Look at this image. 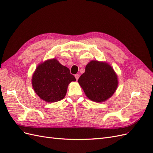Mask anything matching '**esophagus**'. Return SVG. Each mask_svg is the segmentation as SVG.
Listing matches in <instances>:
<instances>
[{
    "label": "esophagus",
    "mask_w": 153,
    "mask_h": 153,
    "mask_svg": "<svg viewBox=\"0 0 153 153\" xmlns=\"http://www.w3.org/2000/svg\"><path fill=\"white\" fill-rule=\"evenodd\" d=\"M75 76V78L76 79V80H77L78 79V78H79V75H78V74H76Z\"/></svg>",
    "instance_id": "esophagus-1"
}]
</instances>
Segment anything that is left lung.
I'll return each instance as SVG.
<instances>
[{"label": "left lung", "mask_w": 153, "mask_h": 153, "mask_svg": "<svg viewBox=\"0 0 153 153\" xmlns=\"http://www.w3.org/2000/svg\"><path fill=\"white\" fill-rule=\"evenodd\" d=\"M78 84L89 99L97 103L110 98L118 86L116 73L106 62L91 61L79 78Z\"/></svg>", "instance_id": "8db88e82"}]
</instances>
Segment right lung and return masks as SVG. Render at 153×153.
<instances>
[{"label": "right lung", "instance_id": "right-lung-1", "mask_svg": "<svg viewBox=\"0 0 153 153\" xmlns=\"http://www.w3.org/2000/svg\"><path fill=\"white\" fill-rule=\"evenodd\" d=\"M76 81L69 68L57 59H49L36 68L32 77V85L41 99L48 103L56 102L65 97L68 86Z\"/></svg>", "mask_w": 153, "mask_h": 153}]
</instances>
